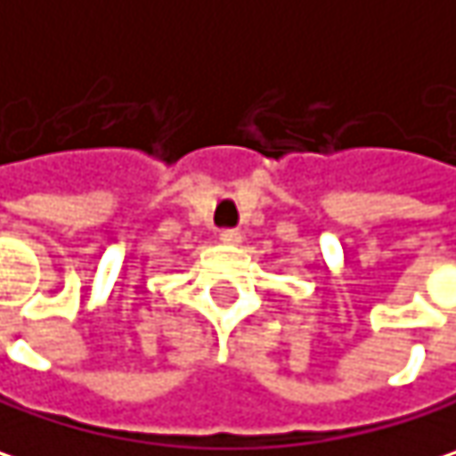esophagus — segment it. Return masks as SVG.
<instances>
[{"mask_svg": "<svg viewBox=\"0 0 456 456\" xmlns=\"http://www.w3.org/2000/svg\"><path fill=\"white\" fill-rule=\"evenodd\" d=\"M220 239L225 244H241V231L239 228H225V231H220Z\"/></svg>", "mask_w": 456, "mask_h": 456, "instance_id": "obj_1", "label": "esophagus"}]
</instances>
